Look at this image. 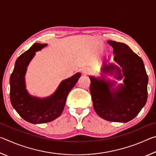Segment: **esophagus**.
<instances>
[{"mask_svg":"<svg viewBox=\"0 0 156 156\" xmlns=\"http://www.w3.org/2000/svg\"><path fill=\"white\" fill-rule=\"evenodd\" d=\"M82 73H83L84 75H87L90 73V69L89 68H84L83 70H82Z\"/></svg>","mask_w":156,"mask_h":156,"instance_id":"1","label":"esophagus"}]
</instances>
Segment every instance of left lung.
Here are the masks:
<instances>
[{
	"instance_id": "8db88e82",
	"label": "left lung",
	"mask_w": 156,
	"mask_h": 156,
	"mask_svg": "<svg viewBox=\"0 0 156 156\" xmlns=\"http://www.w3.org/2000/svg\"><path fill=\"white\" fill-rule=\"evenodd\" d=\"M113 47V60L105 59L101 68L104 73L113 75L117 80L89 76L90 93L95 112L103 119L111 122H127L138 114L147 100L148 76L143 61L127 44L108 41Z\"/></svg>"
}]
</instances>
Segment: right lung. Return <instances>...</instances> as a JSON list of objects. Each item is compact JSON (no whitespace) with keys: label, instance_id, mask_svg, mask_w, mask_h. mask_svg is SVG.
Masks as SVG:
<instances>
[{"label":"right lung","instance_id":"add662e5","mask_svg":"<svg viewBox=\"0 0 156 156\" xmlns=\"http://www.w3.org/2000/svg\"><path fill=\"white\" fill-rule=\"evenodd\" d=\"M47 44L35 43L18 58L14 71L10 76V100L14 109L25 120L32 124L51 122L62 114L66 100L81 73L61 81L56 90L51 96L41 98L31 96L26 89L25 74L27 67L36 52Z\"/></svg>","mask_w":156,"mask_h":156}]
</instances>
